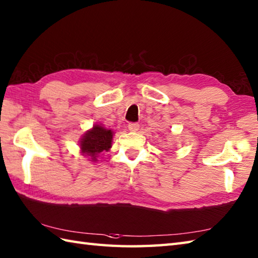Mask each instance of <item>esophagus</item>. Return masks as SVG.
<instances>
[{
  "instance_id": "34e87169",
  "label": "esophagus",
  "mask_w": 258,
  "mask_h": 258,
  "mask_svg": "<svg viewBox=\"0 0 258 258\" xmlns=\"http://www.w3.org/2000/svg\"><path fill=\"white\" fill-rule=\"evenodd\" d=\"M127 127H128V130L131 131V132H136V131L140 128V124H138V123H130Z\"/></svg>"
}]
</instances>
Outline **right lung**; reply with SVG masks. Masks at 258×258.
<instances>
[{
    "mask_svg": "<svg viewBox=\"0 0 258 258\" xmlns=\"http://www.w3.org/2000/svg\"><path fill=\"white\" fill-rule=\"evenodd\" d=\"M113 132L104 128L103 126L95 125L83 136L81 141V150L83 154L90 155L92 161H96V155L111 149Z\"/></svg>",
    "mask_w": 258,
    "mask_h": 258,
    "instance_id": "add662e5",
    "label": "right lung"
}]
</instances>
